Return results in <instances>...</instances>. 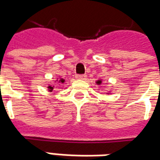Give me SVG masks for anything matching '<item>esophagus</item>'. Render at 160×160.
<instances>
[{"instance_id": "esophagus-1", "label": "esophagus", "mask_w": 160, "mask_h": 160, "mask_svg": "<svg viewBox=\"0 0 160 160\" xmlns=\"http://www.w3.org/2000/svg\"><path fill=\"white\" fill-rule=\"evenodd\" d=\"M75 78H76L77 80H86L87 75H85V74H77Z\"/></svg>"}]
</instances>
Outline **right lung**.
<instances>
[{
  "mask_svg": "<svg viewBox=\"0 0 160 160\" xmlns=\"http://www.w3.org/2000/svg\"><path fill=\"white\" fill-rule=\"evenodd\" d=\"M63 82H64V80H63V79H60L59 80H58V83H63ZM48 88H49V91H50V92H51V91H53V89H54V86H52V87H51V86H49V87H48Z\"/></svg>",
  "mask_w": 160,
  "mask_h": 160,
  "instance_id": "obj_1",
  "label": "right lung"
}]
</instances>
